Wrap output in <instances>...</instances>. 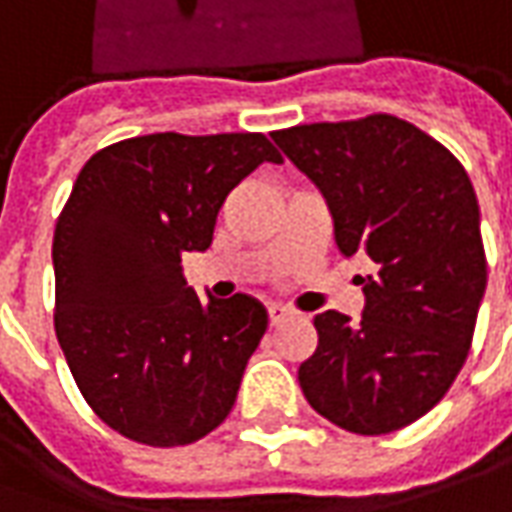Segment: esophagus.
I'll return each mask as SVG.
<instances>
[{
	"mask_svg": "<svg viewBox=\"0 0 512 512\" xmlns=\"http://www.w3.org/2000/svg\"><path fill=\"white\" fill-rule=\"evenodd\" d=\"M288 316H291V311H288L285 305H277V302H274V305H269V322H271V325H280V322H285Z\"/></svg>",
	"mask_w": 512,
	"mask_h": 512,
	"instance_id": "obj_1",
	"label": "esophagus"
}]
</instances>
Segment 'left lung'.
I'll use <instances>...</instances> for the list:
<instances>
[{
    "instance_id": "left-lung-1",
    "label": "left lung",
    "mask_w": 512,
    "mask_h": 512,
    "mask_svg": "<svg viewBox=\"0 0 512 512\" xmlns=\"http://www.w3.org/2000/svg\"><path fill=\"white\" fill-rule=\"evenodd\" d=\"M271 137L328 201L339 252L375 263L358 322L314 316L302 395L344 431L403 429L440 403L471 350L488 283L474 184L448 148L392 114Z\"/></svg>"
}]
</instances>
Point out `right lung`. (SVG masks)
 Instances as JSON below:
<instances>
[{
    "instance_id": "right-lung-1",
    "label": "right lung",
    "mask_w": 512,
    "mask_h": 512,
    "mask_svg": "<svg viewBox=\"0 0 512 512\" xmlns=\"http://www.w3.org/2000/svg\"><path fill=\"white\" fill-rule=\"evenodd\" d=\"M263 162H283L263 134L123 139L58 215L55 336L92 412L134 443H196L235 406L269 314L246 294L201 302L182 257L210 246L229 190Z\"/></svg>"
}]
</instances>
